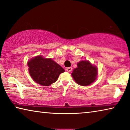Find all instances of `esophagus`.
Segmentation results:
<instances>
[{"instance_id": "1", "label": "esophagus", "mask_w": 130, "mask_h": 130, "mask_svg": "<svg viewBox=\"0 0 130 130\" xmlns=\"http://www.w3.org/2000/svg\"><path fill=\"white\" fill-rule=\"evenodd\" d=\"M72 70H73V69H72V67H68L67 68L66 70L68 71V72H71L72 71Z\"/></svg>"}]
</instances>
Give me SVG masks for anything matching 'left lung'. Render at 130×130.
<instances>
[{"mask_svg": "<svg viewBox=\"0 0 130 130\" xmlns=\"http://www.w3.org/2000/svg\"><path fill=\"white\" fill-rule=\"evenodd\" d=\"M97 73V68L88 61H81L77 64V67L74 70L71 74L78 84L87 86L95 80Z\"/></svg>", "mask_w": 130, "mask_h": 130, "instance_id": "obj_1", "label": "left lung"}]
</instances>
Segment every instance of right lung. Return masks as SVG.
<instances>
[{
	"instance_id": "obj_1",
	"label": "right lung",
	"mask_w": 130,
	"mask_h": 130,
	"mask_svg": "<svg viewBox=\"0 0 130 130\" xmlns=\"http://www.w3.org/2000/svg\"><path fill=\"white\" fill-rule=\"evenodd\" d=\"M31 77L36 83L49 86L57 81L59 75L64 72L60 66L51 59L37 56L28 62Z\"/></svg>"
}]
</instances>
